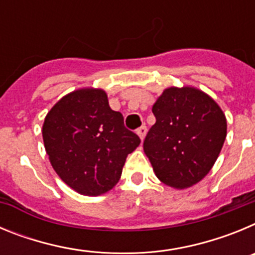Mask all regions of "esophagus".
<instances>
[{"label":"esophagus","mask_w":255,"mask_h":255,"mask_svg":"<svg viewBox=\"0 0 255 255\" xmlns=\"http://www.w3.org/2000/svg\"><path fill=\"white\" fill-rule=\"evenodd\" d=\"M136 134H138L139 138L143 140L144 136H145V134H147V126H140L139 129H136Z\"/></svg>","instance_id":"34e87169"}]
</instances>
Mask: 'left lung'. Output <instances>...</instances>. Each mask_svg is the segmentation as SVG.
Returning a JSON list of instances; mask_svg holds the SVG:
<instances>
[{"instance_id":"left-lung-1","label":"left lung","mask_w":255,"mask_h":255,"mask_svg":"<svg viewBox=\"0 0 255 255\" xmlns=\"http://www.w3.org/2000/svg\"><path fill=\"white\" fill-rule=\"evenodd\" d=\"M155 124L144 152L155 175L176 189L203 179L226 139V117L217 103L194 88H168L152 108Z\"/></svg>"}]
</instances>
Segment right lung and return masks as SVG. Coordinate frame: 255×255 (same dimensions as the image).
<instances>
[{
  "label": "right lung",
  "instance_id": "right-lung-1",
  "mask_svg": "<svg viewBox=\"0 0 255 255\" xmlns=\"http://www.w3.org/2000/svg\"><path fill=\"white\" fill-rule=\"evenodd\" d=\"M42 134L52 167L84 195L114 188L128 154L140 144L101 89H80L61 98L46 116Z\"/></svg>",
  "mask_w": 255,
  "mask_h": 255
}]
</instances>
